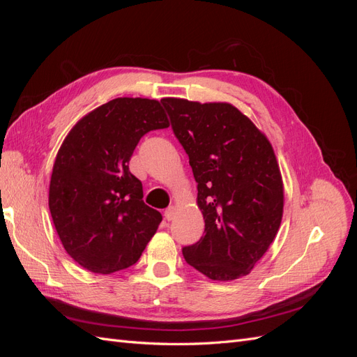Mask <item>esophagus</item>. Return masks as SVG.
I'll list each match as a JSON object with an SVG mask.
<instances>
[{
	"instance_id": "1",
	"label": "esophagus",
	"mask_w": 357,
	"mask_h": 357,
	"mask_svg": "<svg viewBox=\"0 0 357 357\" xmlns=\"http://www.w3.org/2000/svg\"><path fill=\"white\" fill-rule=\"evenodd\" d=\"M174 215H176V207L174 205H171V207H168L165 210V219L171 220V219H174Z\"/></svg>"
}]
</instances>
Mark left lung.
I'll return each instance as SVG.
<instances>
[{
  "instance_id": "left-lung-1",
  "label": "left lung",
  "mask_w": 357,
  "mask_h": 357,
  "mask_svg": "<svg viewBox=\"0 0 357 357\" xmlns=\"http://www.w3.org/2000/svg\"><path fill=\"white\" fill-rule=\"evenodd\" d=\"M198 183L205 229L185 261L218 282L252 271L283 218V180L268 138L228 102L164 98Z\"/></svg>"
}]
</instances>
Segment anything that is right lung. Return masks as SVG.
Instances as JSON below:
<instances>
[{"instance_id": "obj_1", "label": "right lung", "mask_w": 357, "mask_h": 357, "mask_svg": "<svg viewBox=\"0 0 357 357\" xmlns=\"http://www.w3.org/2000/svg\"><path fill=\"white\" fill-rule=\"evenodd\" d=\"M168 126L159 101L116 98L82 117L63 139L49 208L63 248L88 271L134 265L155 235L162 214L144 204L142 181L128 165L144 134Z\"/></svg>"}]
</instances>
